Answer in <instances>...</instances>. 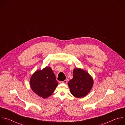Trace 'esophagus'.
<instances>
[{"label": "esophagus", "instance_id": "obj_1", "mask_svg": "<svg viewBox=\"0 0 125 125\" xmlns=\"http://www.w3.org/2000/svg\"><path fill=\"white\" fill-rule=\"evenodd\" d=\"M62 83H67V80H64V81H62Z\"/></svg>", "mask_w": 125, "mask_h": 125}]
</instances>
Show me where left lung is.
I'll list each match as a JSON object with an SVG mask.
<instances>
[{
	"label": "left lung",
	"mask_w": 125,
	"mask_h": 125,
	"mask_svg": "<svg viewBox=\"0 0 125 125\" xmlns=\"http://www.w3.org/2000/svg\"><path fill=\"white\" fill-rule=\"evenodd\" d=\"M71 93L77 98H82L90 92L94 85V79L88 73L81 68H75L73 78L68 83Z\"/></svg>",
	"instance_id": "obj_1"
}]
</instances>
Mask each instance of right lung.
I'll return each mask as SVG.
<instances>
[{
  "label": "right lung",
  "mask_w": 125,
  "mask_h": 125,
  "mask_svg": "<svg viewBox=\"0 0 125 125\" xmlns=\"http://www.w3.org/2000/svg\"><path fill=\"white\" fill-rule=\"evenodd\" d=\"M30 83L31 90L43 98L49 97L58 84L55 74L48 66L35 71L30 78Z\"/></svg>",
  "instance_id": "1"
}]
</instances>
